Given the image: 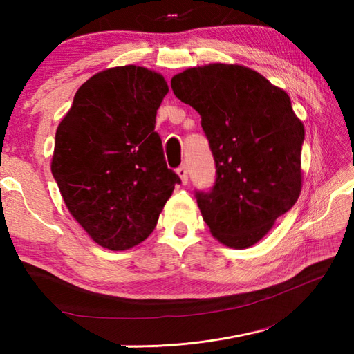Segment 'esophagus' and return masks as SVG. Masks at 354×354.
<instances>
[{
	"mask_svg": "<svg viewBox=\"0 0 354 354\" xmlns=\"http://www.w3.org/2000/svg\"><path fill=\"white\" fill-rule=\"evenodd\" d=\"M176 173L179 175V178H181L183 184H187V183H189V170H187V167H185V165L178 167Z\"/></svg>",
	"mask_w": 354,
	"mask_h": 354,
	"instance_id": "esophagus-1",
	"label": "esophagus"
}]
</instances>
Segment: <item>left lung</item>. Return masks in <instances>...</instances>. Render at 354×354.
Here are the masks:
<instances>
[{
    "mask_svg": "<svg viewBox=\"0 0 354 354\" xmlns=\"http://www.w3.org/2000/svg\"><path fill=\"white\" fill-rule=\"evenodd\" d=\"M171 88L200 113L217 169L212 189L195 192L203 220L226 247L248 248L298 200L303 123L283 88L242 65L187 68Z\"/></svg>",
    "mask_w": 354,
    "mask_h": 354,
    "instance_id": "left-lung-1",
    "label": "left lung"
}]
</instances>
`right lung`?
I'll use <instances>...</instances> for the list:
<instances>
[{"label":"right lung","mask_w":354,"mask_h":354,"mask_svg":"<svg viewBox=\"0 0 354 354\" xmlns=\"http://www.w3.org/2000/svg\"><path fill=\"white\" fill-rule=\"evenodd\" d=\"M167 93L156 71L107 68L77 88L59 123L51 173L70 214L103 248L145 241L181 183L154 131Z\"/></svg>","instance_id":"1"}]
</instances>
